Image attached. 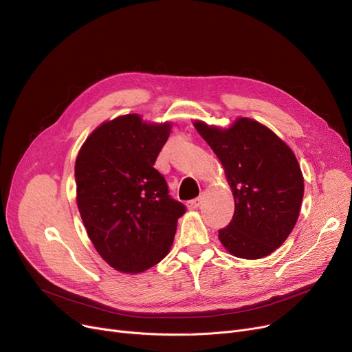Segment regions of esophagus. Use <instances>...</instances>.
Masks as SVG:
<instances>
[{
  "mask_svg": "<svg viewBox=\"0 0 352 352\" xmlns=\"http://www.w3.org/2000/svg\"><path fill=\"white\" fill-rule=\"evenodd\" d=\"M199 204H201V198H194V199L188 201L187 207H188V210H197L199 207Z\"/></svg>",
  "mask_w": 352,
  "mask_h": 352,
  "instance_id": "esophagus-1",
  "label": "esophagus"
}]
</instances>
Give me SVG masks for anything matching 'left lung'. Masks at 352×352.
Returning <instances> with one entry per match:
<instances>
[{
	"label": "left lung",
	"mask_w": 352,
	"mask_h": 352,
	"mask_svg": "<svg viewBox=\"0 0 352 352\" xmlns=\"http://www.w3.org/2000/svg\"><path fill=\"white\" fill-rule=\"evenodd\" d=\"M194 126L224 166L235 210L218 231L224 248L258 260L284 244L301 210L304 177L291 148L270 128L236 118L230 128L195 121Z\"/></svg>",
	"instance_id": "8db88e82"
}]
</instances>
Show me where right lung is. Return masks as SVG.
Here are the masks:
<instances>
[{"mask_svg":"<svg viewBox=\"0 0 352 352\" xmlns=\"http://www.w3.org/2000/svg\"><path fill=\"white\" fill-rule=\"evenodd\" d=\"M170 133V122L126 114L96 128L77 155L82 223L102 260L120 272L138 274L158 264L186 212L154 168Z\"/></svg>","mask_w":352,"mask_h":352,"instance_id":"obj_1","label":"right lung"}]
</instances>
